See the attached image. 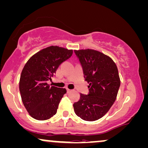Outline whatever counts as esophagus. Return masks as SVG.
I'll use <instances>...</instances> for the list:
<instances>
[{"mask_svg": "<svg viewBox=\"0 0 148 148\" xmlns=\"http://www.w3.org/2000/svg\"><path fill=\"white\" fill-rule=\"evenodd\" d=\"M71 91H72V90H70V89L67 88V92H68V93H70V92H71Z\"/></svg>", "mask_w": 148, "mask_h": 148, "instance_id": "esophagus-1", "label": "esophagus"}]
</instances>
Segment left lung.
Wrapping results in <instances>:
<instances>
[{
	"label": "left lung",
	"mask_w": 148,
	"mask_h": 148,
	"mask_svg": "<svg viewBox=\"0 0 148 148\" xmlns=\"http://www.w3.org/2000/svg\"><path fill=\"white\" fill-rule=\"evenodd\" d=\"M74 53L89 83V92L80 95L74 110L82 119L93 121L103 117L115 101L121 84L117 67L111 58L98 51L81 49Z\"/></svg>",
	"instance_id": "left-lung-1"
}]
</instances>
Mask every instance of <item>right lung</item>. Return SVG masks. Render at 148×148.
<instances>
[{"instance_id":"1","label":"right lung","mask_w":148,"mask_h":148,"mask_svg":"<svg viewBox=\"0 0 148 148\" xmlns=\"http://www.w3.org/2000/svg\"><path fill=\"white\" fill-rule=\"evenodd\" d=\"M73 51L50 46L38 51L28 60L22 70L19 90L23 103L33 118L47 120L56 115L66 88L50 86L47 81L56 74L62 62L70 58Z\"/></svg>"}]
</instances>
